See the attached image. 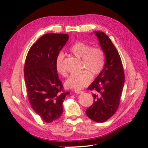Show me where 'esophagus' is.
<instances>
[{
	"mask_svg": "<svg viewBox=\"0 0 148 148\" xmlns=\"http://www.w3.org/2000/svg\"><path fill=\"white\" fill-rule=\"evenodd\" d=\"M74 92H75V93H76L79 94V93H83V91H79V90H75V91H74Z\"/></svg>",
	"mask_w": 148,
	"mask_h": 148,
	"instance_id": "1",
	"label": "esophagus"
}]
</instances>
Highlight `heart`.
I'll return each mask as SVG.
<instances>
[{"label": "heart", "instance_id": "obj_1", "mask_svg": "<svg viewBox=\"0 0 148 148\" xmlns=\"http://www.w3.org/2000/svg\"><path fill=\"white\" fill-rule=\"evenodd\" d=\"M69 52L78 58H81V68L84 71L72 74L65 82L69 88L81 89L88 84L92 76L95 77L101 72L105 65L106 56L103 49L98 47H93L82 41L73 44L69 48ZM64 55L59 53L56 58V69L59 74L64 76L67 72L63 66Z\"/></svg>", "mask_w": 148, "mask_h": 148}]
</instances>
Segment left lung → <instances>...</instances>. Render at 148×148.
Returning <instances> with one entry per match:
<instances>
[{
    "label": "left lung",
    "mask_w": 148,
    "mask_h": 148,
    "mask_svg": "<svg viewBox=\"0 0 148 148\" xmlns=\"http://www.w3.org/2000/svg\"><path fill=\"white\" fill-rule=\"evenodd\" d=\"M106 56L102 71L88 87L95 91L93 104L86 110L90 119L97 123L108 120L118 109L125 83L121 60L109 37L103 32H93Z\"/></svg>",
    "instance_id": "left-lung-1"
}]
</instances>
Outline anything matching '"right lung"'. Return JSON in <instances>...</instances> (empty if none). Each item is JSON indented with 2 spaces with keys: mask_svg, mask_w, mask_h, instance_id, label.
Instances as JSON below:
<instances>
[{
  "mask_svg": "<svg viewBox=\"0 0 148 148\" xmlns=\"http://www.w3.org/2000/svg\"><path fill=\"white\" fill-rule=\"evenodd\" d=\"M69 36L46 34L31 46L24 67L28 99L33 110L44 121L51 123L60 117L63 102L69 92L63 90L55 63Z\"/></svg>",
  "mask_w": 148,
  "mask_h": 148,
  "instance_id": "1",
  "label": "right lung"
}]
</instances>
